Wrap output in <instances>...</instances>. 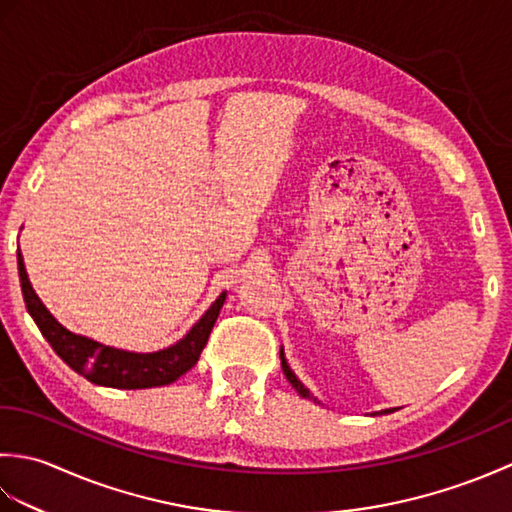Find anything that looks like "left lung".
<instances>
[{
	"instance_id": "1",
	"label": "left lung",
	"mask_w": 512,
	"mask_h": 512,
	"mask_svg": "<svg viewBox=\"0 0 512 512\" xmlns=\"http://www.w3.org/2000/svg\"><path fill=\"white\" fill-rule=\"evenodd\" d=\"M279 358H281V369H284V374H286V378H288V383L297 389V394L301 396V398H308V400H314L317 402V405H321V402L317 400V396H312L310 394V389L301 383V380L295 376V372H292L290 369V365H288V361H286V356H284V347H281L279 350ZM391 411H396V409H383V411H374L372 416H378V413H391Z\"/></svg>"
}]
</instances>
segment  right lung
<instances>
[{"instance_id":"add662e5","label":"right lung","mask_w":512,"mask_h":512,"mask_svg":"<svg viewBox=\"0 0 512 512\" xmlns=\"http://www.w3.org/2000/svg\"><path fill=\"white\" fill-rule=\"evenodd\" d=\"M17 266H19V281L21 292H24L26 308L30 317L35 319L37 328L41 330L43 339H46L52 350L59 354L65 365H70L76 374L88 378L90 383L101 387H114V389H147V387H162L171 385L182 374L198 363V358L204 350L209 334L220 314L226 292L217 297L211 308L206 310L200 321L182 336L180 341L165 347L158 352H129L118 350V347L99 343L88 339L83 334L70 332L65 325H61L52 317L50 310L43 306L37 292L32 290V284L26 273L24 257L17 250Z\"/></svg>"}]
</instances>
